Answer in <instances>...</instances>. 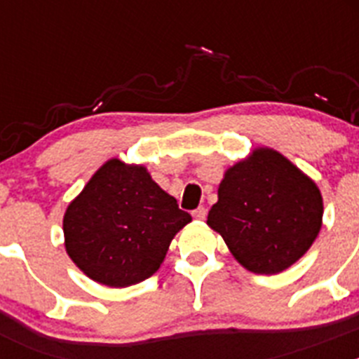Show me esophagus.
<instances>
[{"label": "esophagus", "mask_w": 359, "mask_h": 359, "mask_svg": "<svg viewBox=\"0 0 359 359\" xmlns=\"http://www.w3.org/2000/svg\"><path fill=\"white\" fill-rule=\"evenodd\" d=\"M192 215H194L196 219H199V221H203V219L207 217V208H205V207H198L194 212H192Z\"/></svg>", "instance_id": "1"}]
</instances>
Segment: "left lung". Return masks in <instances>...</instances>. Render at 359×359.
<instances>
[{"mask_svg": "<svg viewBox=\"0 0 359 359\" xmlns=\"http://www.w3.org/2000/svg\"><path fill=\"white\" fill-rule=\"evenodd\" d=\"M207 223L253 273H280L309 250L322 226L315 183L273 149L226 170Z\"/></svg>", "mask_w": 359, "mask_h": 359, "instance_id": "obj_1", "label": "left lung"}]
</instances>
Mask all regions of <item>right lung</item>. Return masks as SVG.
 Returning <instances> with one entry per match:
<instances>
[{
  "instance_id": "add662e5",
  "label": "right lung",
  "mask_w": 359,
  "mask_h": 359,
  "mask_svg": "<svg viewBox=\"0 0 359 359\" xmlns=\"http://www.w3.org/2000/svg\"><path fill=\"white\" fill-rule=\"evenodd\" d=\"M190 221L144 167L109 160L69 203L66 252L93 280L128 287L160 268L172 237Z\"/></svg>"
}]
</instances>
